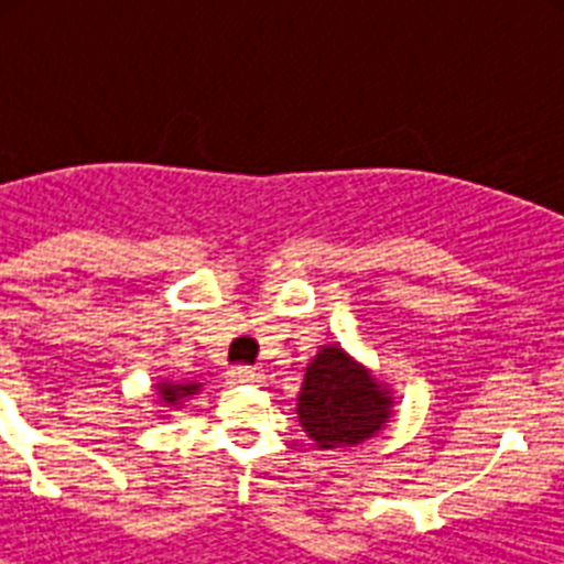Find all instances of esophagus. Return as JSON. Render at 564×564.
I'll return each instance as SVG.
<instances>
[{
    "label": "esophagus",
    "mask_w": 564,
    "mask_h": 564,
    "mask_svg": "<svg viewBox=\"0 0 564 564\" xmlns=\"http://www.w3.org/2000/svg\"><path fill=\"white\" fill-rule=\"evenodd\" d=\"M262 378L265 376L257 367H231L228 370V383H259Z\"/></svg>",
    "instance_id": "obj_1"
}]
</instances>
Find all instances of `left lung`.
<instances>
[{"instance_id": "1", "label": "left lung", "mask_w": 564, "mask_h": 564, "mask_svg": "<svg viewBox=\"0 0 564 564\" xmlns=\"http://www.w3.org/2000/svg\"><path fill=\"white\" fill-rule=\"evenodd\" d=\"M296 415L318 449H338L370 441L392 415L390 387L372 378L341 347L327 344L307 364Z\"/></svg>"}]
</instances>
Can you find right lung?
<instances>
[{
  "label": "right lung",
  "instance_id": "add662e5",
  "mask_svg": "<svg viewBox=\"0 0 564 564\" xmlns=\"http://www.w3.org/2000/svg\"><path fill=\"white\" fill-rule=\"evenodd\" d=\"M158 392H161V401L166 406H181L186 398L197 395L200 392V383L194 381H183V383H172V381H161L158 383Z\"/></svg>",
  "mask_w": 564,
  "mask_h": 564
}]
</instances>
